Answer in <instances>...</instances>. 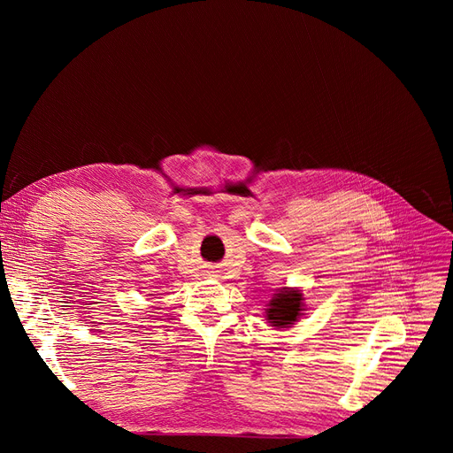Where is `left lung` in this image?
<instances>
[{
  "instance_id": "obj_1",
  "label": "left lung",
  "mask_w": 453,
  "mask_h": 453,
  "mask_svg": "<svg viewBox=\"0 0 453 453\" xmlns=\"http://www.w3.org/2000/svg\"><path fill=\"white\" fill-rule=\"evenodd\" d=\"M304 295L298 287H281L276 289L266 308V321L270 326L287 328L304 315Z\"/></svg>"
}]
</instances>
